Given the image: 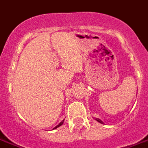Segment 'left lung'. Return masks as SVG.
<instances>
[{
	"instance_id": "obj_1",
	"label": "left lung",
	"mask_w": 148,
	"mask_h": 148,
	"mask_svg": "<svg viewBox=\"0 0 148 148\" xmlns=\"http://www.w3.org/2000/svg\"><path fill=\"white\" fill-rule=\"evenodd\" d=\"M95 120H97V121L99 122V123H103V122L101 121V119H98V118H95Z\"/></svg>"
}]
</instances>
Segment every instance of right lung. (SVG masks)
<instances>
[{"instance_id": "add662e5", "label": "right lung", "mask_w": 148, "mask_h": 148, "mask_svg": "<svg viewBox=\"0 0 148 148\" xmlns=\"http://www.w3.org/2000/svg\"><path fill=\"white\" fill-rule=\"evenodd\" d=\"M64 120H63V121H61V122H60V123L58 124V125H57V126H56V127H54V128H53V130H54V129H56V128H58V127H60V126H61L62 124L64 123Z\"/></svg>"}]
</instances>
